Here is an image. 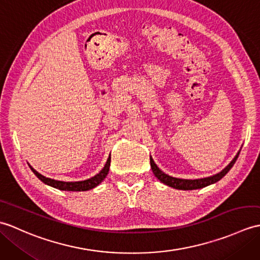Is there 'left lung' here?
Listing matches in <instances>:
<instances>
[{"label": "left lung", "instance_id": "8db88e82", "mask_svg": "<svg viewBox=\"0 0 260 260\" xmlns=\"http://www.w3.org/2000/svg\"><path fill=\"white\" fill-rule=\"evenodd\" d=\"M240 151L237 153V155L234 157L233 161H231L227 167H225L221 172H219L214 175L208 176V178H202V179H196V180H186V179H179V178H174V176H171L167 173H164L162 170H159L155 162L153 161L152 156H150V162H151V168L154 175L162 182V183L167 184L173 189H178V190H197V189H202V187H206L210 184H213L215 182H218L219 180H221L223 176L227 174L230 169L234 167V164L236 163L237 158L239 156Z\"/></svg>", "mask_w": 260, "mask_h": 260}]
</instances>
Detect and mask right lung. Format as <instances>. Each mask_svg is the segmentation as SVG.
<instances>
[{
	"label": "right lung",
	"instance_id": "right-lung-1",
	"mask_svg": "<svg viewBox=\"0 0 260 260\" xmlns=\"http://www.w3.org/2000/svg\"><path fill=\"white\" fill-rule=\"evenodd\" d=\"M29 167L32 170V172L37 175V178L39 180H41L43 183L47 185H50L52 187H56V189L62 190V191H88V190L93 189V187H96L98 184H101L104 181V179L107 176L109 167H110V155L108 156L107 162H106V164H105V167L102 169L101 172L97 173L95 176H92V178L84 180V181L66 182V181L50 179V178H47V176L39 173L38 171H36L31 167L30 164H29Z\"/></svg>",
	"mask_w": 260,
	"mask_h": 260
}]
</instances>
